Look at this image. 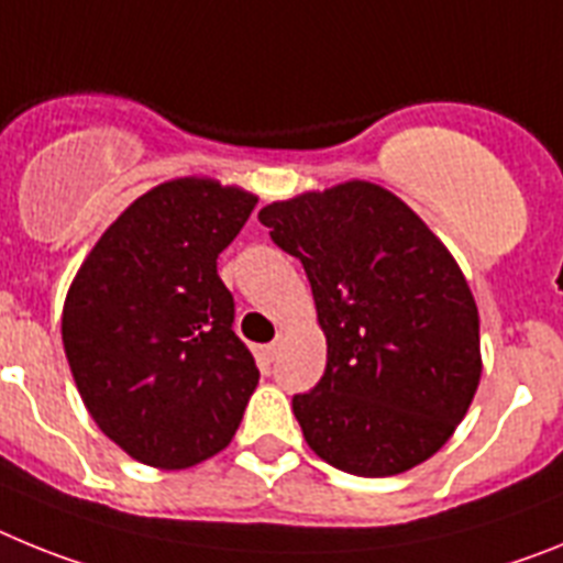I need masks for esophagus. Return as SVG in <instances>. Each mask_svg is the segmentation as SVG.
Listing matches in <instances>:
<instances>
[{
	"label": "esophagus",
	"mask_w": 563,
	"mask_h": 563,
	"mask_svg": "<svg viewBox=\"0 0 563 563\" xmlns=\"http://www.w3.org/2000/svg\"><path fill=\"white\" fill-rule=\"evenodd\" d=\"M277 351H280V342H268V345H261V360L263 363H275Z\"/></svg>",
	"instance_id": "1"
}]
</instances>
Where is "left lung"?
I'll list each match as a JSON object with an SVG mask.
<instances>
[{"label": "left lung", "instance_id": "left-lung-1", "mask_svg": "<svg viewBox=\"0 0 563 563\" xmlns=\"http://www.w3.org/2000/svg\"><path fill=\"white\" fill-rule=\"evenodd\" d=\"M300 257L325 334V374L291 399L311 451L383 478L453 437L482 379L478 309L462 268L413 209L371 180L257 212Z\"/></svg>", "mask_w": 563, "mask_h": 563}]
</instances>
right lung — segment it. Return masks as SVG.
I'll return each mask as SVG.
<instances>
[{"label":"right lung","instance_id":"right-lung-1","mask_svg":"<svg viewBox=\"0 0 563 563\" xmlns=\"http://www.w3.org/2000/svg\"><path fill=\"white\" fill-rule=\"evenodd\" d=\"M257 195L207 175L164 180L78 266L62 342L81 402L135 462L187 471L232 442L261 371L232 331L218 254Z\"/></svg>","mask_w":563,"mask_h":563}]
</instances>
